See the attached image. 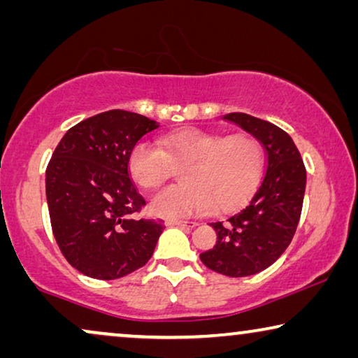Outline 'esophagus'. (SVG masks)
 <instances>
[{
    "label": "esophagus",
    "mask_w": 358,
    "mask_h": 358,
    "mask_svg": "<svg viewBox=\"0 0 358 358\" xmlns=\"http://www.w3.org/2000/svg\"><path fill=\"white\" fill-rule=\"evenodd\" d=\"M168 227H182V228H194L197 227L195 222H184V220H166Z\"/></svg>",
    "instance_id": "esophagus-1"
}]
</instances>
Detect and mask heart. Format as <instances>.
I'll use <instances>...</instances> for the list:
<instances>
[{"mask_svg": "<svg viewBox=\"0 0 358 358\" xmlns=\"http://www.w3.org/2000/svg\"><path fill=\"white\" fill-rule=\"evenodd\" d=\"M161 148L141 141L131 150L129 171L143 189H158L176 168L184 184L171 185L150 202L151 213L179 218L229 212L246 200L261 179L264 155L251 135L224 136L197 129L180 130L159 140Z\"/></svg>", "mask_w": 358, "mask_h": 358, "instance_id": "1", "label": "heart"}]
</instances>
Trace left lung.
I'll list each match as a JSON object with an SVG mask.
<instances>
[{"label": "left lung", "mask_w": 358, "mask_h": 358, "mask_svg": "<svg viewBox=\"0 0 358 358\" xmlns=\"http://www.w3.org/2000/svg\"><path fill=\"white\" fill-rule=\"evenodd\" d=\"M266 148L261 184L243 207L224 222L210 224L217 244L200 254V261L228 277H248L272 266L292 243L300 222L306 169L292 136L257 117L231 112L223 115Z\"/></svg>", "instance_id": "obj_1"}]
</instances>
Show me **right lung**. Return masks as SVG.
<instances>
[{
    "instance_id": "right-lung-1",
    "label": "right lung",
    "mask_w": 358,
    "mask_h": 358,
    "mask_svg": "<svg viewBox=\"0 0 358 358\" xmlns=\"http://www.w3.org/2000/svg\"><path fill=\"white\" fill-rule=\"evenodd\" d=\"M129 110H107L66 131L45 173L53 236L76 271L114 280L143 267L163 220L134 218L145 205L129 174L131 150L158 129Z\"/></svg>"
}]
</instances>
